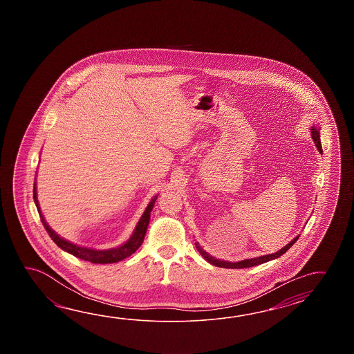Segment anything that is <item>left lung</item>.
Segmentation results:
<instances>
[{
  "mask_svg": "<svg viewBox=\"0 0 354 354\" xmlns=\"http://www.w3.org/2000/svg\"><path fill=\"white\" fill-rule=\"evenodd\" d=\"M310 131H311V136H313V140H314V143H315L317 151H320V154H323V148H322V143H320V133H319V131H320V128H317V125L315 124L314 127H311ZM299 236H300V235H297V236L295 238L294 241H290V243L287 244L286 247L279 249V252H276V253L267 254V256L257 257V258H250V259H244V261H241V262H234V263L233 262H226V261L215 259L214 257H211L210 254H207V253H206V252H205V250L198 245V243H195V245L197 250L200 252V254H201V256H203V258L209 262V263L212 264V266L221 267V268H249V267H253V266L266 263V262H268V261H272V259H274V258H279V257L282 256V254H285L287 250L294 245L295 241L299 239Z\"/></svg>",
  "mask_w": 354,
  "mask_h": 354,
  "instance_id": "1",
  "label": "left lung"
}]
</instances>
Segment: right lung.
Instances as JSON below:
<instances>
[{"label":"right lung","instance_id":"obj_1","mask_svg":"<svg viewBox=\"0 0 354 354\" xmlns=\"http://www.w3.org/2000/svg\"><path fill=\"white\" fill-rule=\"evenodd\" d=\"M32 192H34V203L37 205V209H38L39 215H40V218H41V223H43V225L46 227V233L49 234V236L52 238V241L60 249H63L64 252H67V253L72 254V256L77 257V258L83 259V261H88L91 263L100 264L116 263V262H120L122 259L131 256L133 253H136V249L139 248L142 245V243H143L144 236H145V233H147V227H148L149 220H151V212L153 210V207H154V203H156V200L158 197V196H154L151 198V203H148V206H147V209L144 211L142 218L136 224V230L133 232L131 236L129 238V241L127 243H124L122 245L118 247V248L97 250V249L81 247V245H77V244H73L71 241L60 238L59 235L55 233L54 230H52L50 226L48 225L46 218H44L41 211H40L38 197H37V182L34 183V191Z\"/></svg>","mask_w":354,"mask_h":354}]
</instances>
